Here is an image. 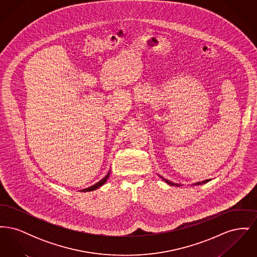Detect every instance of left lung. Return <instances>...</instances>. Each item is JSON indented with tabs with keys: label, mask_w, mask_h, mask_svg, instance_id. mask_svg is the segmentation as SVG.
Listing matches in <instances>:
<instances>
[{
	"label": "left lung",
	"mask_w": 257,
	"mask_h": 257,
	"mask_svg": "<svg viewBox=\"0 0 257 257\" xmlns=\"http://www.w3.org/2000/svg\"><path fill=\"white\" fill-rule=\"evenodd\" d=\"M161 178H162L165 182H167V183L169 184V185H171V186H175V187H179V186H181L180 184H175L173 183V182H171V181H169L168 179H165V178H164V177H162V176H161ZM209 181H210V179H207V180H204V181H202V182H197V183L194 184V185H202V184L207 183Z\"/></svg>",
	"instance_id": "8db88e82"
}]
</instances>
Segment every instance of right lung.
I'll return each mask as SVG.
<instances>
[{"instance_id": "obj_1", "label": "right lung", "mask_w": 257, "mask_h": 257, "mask_svg": "<svg viewBox=\"0 0 257 257\" xmlns=\"http://www.w3.org/2000/svg\"><path fill=\"white\" fill-rule=\"evenodd\" d=\"M109 175H110V171H109V172L107 173V175H106L104 178H102L99 182H97L96 184H94V185H92V186H90V187H88V188L83 189V190H81V191H82V192H90V191H94V190H96V189H98L99 187H101L103 184L105 183V182L108 180Z\"/></svg>"}]
</instances>
